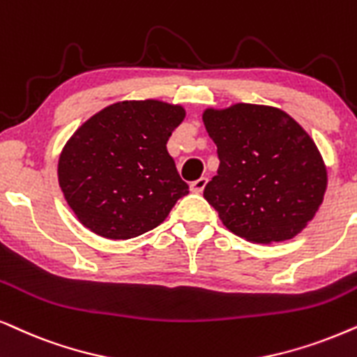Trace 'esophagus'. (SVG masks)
I'll use <instances>...</instances> for the list:
<instances>
[{
  "mask_svg": "<svg viewBox=\"0 0 357 357\" xmlns=\"http://www.w3.org/2000/svg\"><path fill=\"white\" fill-rule=\"evenodd\" d=\"M206 183H208V178L206 177H202V178L195 180V182L190 183V190H192L193 193H202L203 188L206 187Z\"/></svg>",
  "mask_w": 357,
  "mask_h": 357,
  "instance_id": "obj_1",
  "label": "esophagus"
}]
</instances>
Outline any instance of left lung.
I'll list each match as a JSON object with an SVG mask.
<instances>
[{
    "mask_svg": "<svg viewBox=\"0 0 357 357\" xmlns=\"http://www.w3.org/2000/svg\"><path fill=\"white\" fill-rule=\"evenodd\" d=\"M202 118L220 157L203 197L226 228L257 244L297 236L320 208L328 183L310 134L266 105L206 108Z\"/></svg>",
    "mask_w": 357,
    "mask_h": 357,
    "instance_id": "left-lung-1",
    "label": "left lung"
}]
</instances>
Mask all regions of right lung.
<instances>
[{"instance_id":"1","label":"right lung","mask_w":357,"mask_h":357,"mask_svg":"<svg viewBox=\"0 0 357 357\" xmlns=\"http://www.w3.org/2000/svg\"><path fill=\"white\" fill-rule=\"evenodd\" d=\"M182 105L124 100L88 118L59 157L57 175L77 220L106 239L154 229L188 193L167 152Z\"/></svg>"}]
</instances>
